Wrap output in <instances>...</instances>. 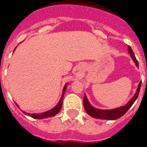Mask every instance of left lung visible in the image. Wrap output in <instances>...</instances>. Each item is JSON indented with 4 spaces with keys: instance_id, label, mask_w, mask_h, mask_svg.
I'll list each match as a JSON object with an SVG mask.
<instances>
[{
    "instance_id": "1",
    "label": "left lung",
    "mask_w": 147,
    "mask_h": 147,
    "mask_svg": "<svg viewBox=\"0 0 147 147\" xmlns=\"http://www.w3.org/2000/svg\"><path fill=\"white\" fill-rule=\"evenodd\" d=\"M129 52L130 54V56L133 59L134 62L136 65V66L139 67V62H138L137 59H136V57L134 55V53L133 50H132L130 46H129ZM141 85H142V82H139V86H138V88L136 90V92L135 93V95H134L133 98L129 101V102L126 105L120 107V108H115V109L113 110H100L95 108L89 103V102H88V99H87L86 96L85 95L83 98V105L84 108L85 109V111L90 116H92L93 118H96V119H106V120H116V119H119V118L121 117L122 116H123L127 112L128 110L131 107V105L135 102L136 98H138L139 91H140Z\"/></svg>"
}]
</instances>
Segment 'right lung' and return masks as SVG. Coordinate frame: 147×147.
<instances>
[{
    "label": "right lung",
    "mask_w": 147,
    "mask_h": 147,
    "mask_svg": "<svg viewBox=\"0 0 147 147\" xmlns=\"http://www.w3.org/2000/svg\"><path fill=\"white\" fill-rule=\"evenodd\" d=\"M66 88H67V84L65 85V86L63 88V92H62V98H61V100H59V102H58L57 105L55 108H52V109L49 110V111H48L47 112H45V113H41V114H34V113H26V112H24V111L22 112L24 113V114L27 115V116H31V118H34V119H45V118L55 116V115H57L59 111H60L61 108H62V100H63L64 93H65ZM16 105H17V104L16 103ZM17 106H18V105H17Z\"/></svg>",
    "instance_id": "right-lung-1"
}]
</instances>
